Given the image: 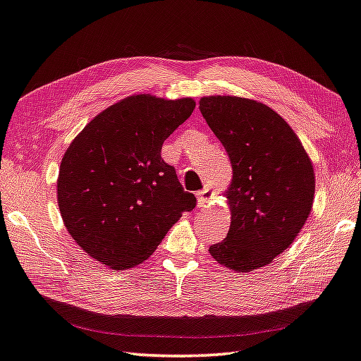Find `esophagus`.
<instances>
[{
    "instance_id": "esophagus-1",
    "label": "esophagus",
    "mask_w": 361,
    "mask_h": 361,
    "mask_svg": "<svg viewBox=\"0 0 361 361\" xmlns=\"http://www.w3.org/2000/svg\"><path fill=\"white\" fill-rule=\"evenodd\" d=\"M197 195V202H199V207L203 208L207 207V203L213 199V192H211L209 188H204L203 190H199V192L195 194Z\"/></svg>"
}]
</instances>
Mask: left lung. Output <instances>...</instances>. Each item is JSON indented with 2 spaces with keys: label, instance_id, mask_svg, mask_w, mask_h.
Masks as SVG:
<instances>
[{
  "label": "left lung",
  "instance_id": "left-lung-1",
  "mask_svg": "<svg viewBox=\"0 0 361 361\" xmlns=\"http://www.w3.org/2000/svg\"><path fill=\"white\" fill-rule=\"evenodd\" d=\"M199 104L233 169L225 190L230 230L209 253L228 269L252 272L271 264L305 225L316 186L313 162L298 134L267 104L233 95L202 97Z\"/></svg>",
  "mask_w": 361,
  "mask_h": 361
}]
</instances>
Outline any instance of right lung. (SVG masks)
Masks as SVG:
<instances>
[{"instance_id": "right-lung-1", "label": "right lung", "mask_w": 361, "mask_h": 361, "mask_svg": "<svg viewBox=\"0 0 361 361\" xmlns=\"http://www.w3.org/2000/svg\"><path fill=\"white\" fill-rule=\"evenodd\" d=\"M194 108L189 97H126L92 118L63 153L58 176L63 225L109 269L142 263L183 213L195 208L194 194L161 158L164 140Z\"/></svg>"}]
</instances>
